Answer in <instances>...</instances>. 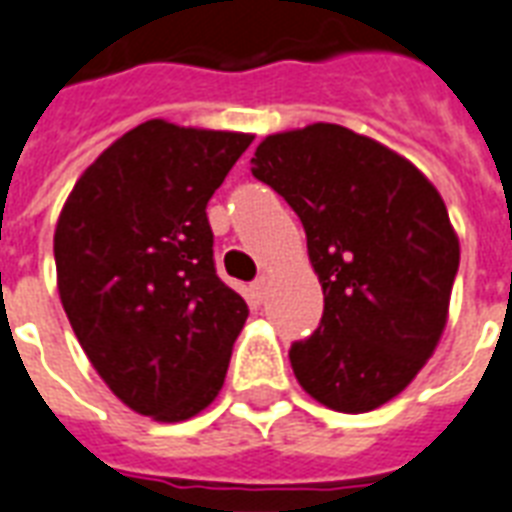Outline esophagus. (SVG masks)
Returning a JSON list of instances; mask_svg holds the SVG:
<instances>
[{
    "label": "esophagus",
    "mask_w": 512,
    "mask_h": 512,
    "mask_svg": "<svg viewBox=\"0 0 512 512\" xmlns=\"http://www.w3.org/2000/svg\"><path fill=\"white\" fill-rule=\"evenodd\" d=\"M253 288H256V294L264 299V297H267V288H270V278H267V275H261V278L253 283Z\"/></svg>",
    "instance_id": "1"
}]
</instances>
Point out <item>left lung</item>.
<instances>
[{
	"label": "left lung",
	"instance_id": "obj_1",
	"mask_svg": "<svg viewBox=\"0 0 512 512\" xmlns=\"http://www.w3.org/2000/svg\"><path fill=\"white\" fill-rule=\"evenodd\" d=\"M253 178L294 207L324 288V318L288 359L340 413L402 394L448 324L459 237L424 172L367 134L310 124L264 137Z\"/></svg>",
	"mask_w": 512,
	"mask_h": 512
}]
</instances>
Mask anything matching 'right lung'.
Returning <instances> with one entry per match:
<instances>
[{
  "label": "right lung",
  "instance_id": "right-lung-1",
  "mask_svg": "<svg viewBox=\"0 0 512 512\" xmlns=\"http://www.w3.org/2000/svg\"><path fill=\"white\" fill-rule=\"evenodd\" d=\"M251 142L145 121L96 156L56 221V286L72 332L115 397L161 424L218 397L248 318L215 275L205 207Z\"/></svg>",
  "mask_w": 512,
  "mask_h": 512
}]
</instances>
